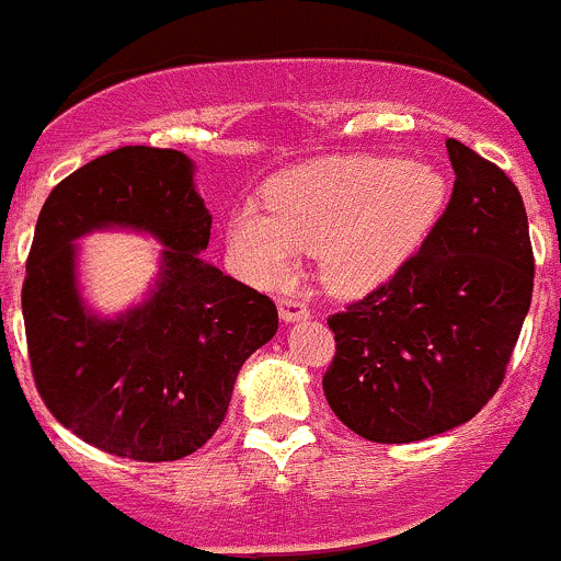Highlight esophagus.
Returning a JSON list of instances; mask_svg holds the SVG:
<instances>
[{"label":"esophagus","mask_w":561,"mask_h":561,"mask_svg":"<svg viewBox=\"0 0 561 561\" xmlns=\"http://www.w3.org/2000/svg\"><path fill=\"white\" fill-rule=\"evenodd\" d=\"M278 313L283 321H299V319H308L310 308L297 297H278Z\"/></svg>","instance_id":"obj_1"}]
</instances>
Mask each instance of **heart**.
<instances>
[{"label":"heart","mask_w":561,"mask_h":561,"mask_svg":"<svg viewBox=\"0 0 561 561\" xmlns=\"http://www.w3.org/2000/svg\"><path fill=\"white\" fill-rule=\"evenodd\" d=\"M267 204H245L229 220L231 259L248 278L280 286L302 251H319L321 278L363 294L423 248L445 213L447 180L423 160L352 154L278 176Z\"/></svg>","instance_id":"obj_1"}]
</instances>
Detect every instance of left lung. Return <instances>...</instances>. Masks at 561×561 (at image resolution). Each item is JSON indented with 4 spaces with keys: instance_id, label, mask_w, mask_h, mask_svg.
<instances>
[{
    "instance_id": "left-lung-1",
    "label": "left lung",
    "mask_w": 561,
    "mask_h": 561,
    "mask_svg": "<svg viewBox=\"0 0 561 561\" xmlns=\"http://www.w3.org/2000/svg\"><path fill=\"white\" fill-rule=\"evenodd\" d=\"M456 185L417 253L327 319L324 396L346 428L407 445L469 423L504 381L535 286L524 198L507 174L447 138Z\"/></svg>"
}]
</instances>
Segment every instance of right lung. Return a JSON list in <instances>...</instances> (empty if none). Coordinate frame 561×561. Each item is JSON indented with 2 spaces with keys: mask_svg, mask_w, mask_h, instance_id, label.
Instances as JSON below:
<instances>
[{
  "mask_svg": "<svg viewBox=\"0 0 561 561\" xmlns=\"http://www.w3.org/2000/svg\"><path fill=\"white\" fill-rule=\"evenodd\" d=\"M125 225L167 245L150 299L98 320L75 288L72 240ZM213 215L176 149L119 147L65 176L41 209L21 288L32 376L79 439L130 461H180L213 439L242 363L278 330L267 294L198 253Z\"/></svg>",
  "mask_w": 561,
  "mask_h": 561,
  "instance_id": "add662e5",
  "label": "right lung"
}]
</instances>
